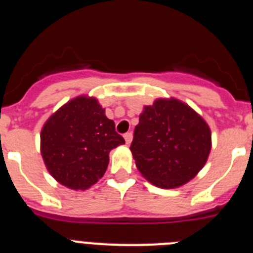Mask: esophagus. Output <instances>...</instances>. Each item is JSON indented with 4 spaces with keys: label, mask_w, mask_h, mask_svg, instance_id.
<instances>
[{
    "label": "esophagus",
    "mask_w": 253,
    "mask_h": 253,
    "mask_svg": "<svg viewBox=\"0 0 253 253\" xmlns=\"http://www.w3.org/2000/svg\"><path fill=\"white\" fill-rule=\"evenodd\" d=\"M124 139H125V143H126V144H130L131 140H133V134L125 133L124 134Z\"/></svg>",
    "instance_id": "esophagus-1"
}]
</instances>
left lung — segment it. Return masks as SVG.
<instances>
[{
    "label": "left lung",
    "instance_id": "left-lung-1",
    "mask_svg": "<svg viewBox=\"0 0 253 253\" xmlns=\"http://www.w3.org/2000/svg\"><path fill=\"white\" fill-rule=\"evenodd\" d=\"M211 149L208 123L175 97L143 107L130 151L144 178L161 189H176L193 180Z\"/></svg>",
    "mask_w": 253,
    "mask_h": 253
}]
</instances>
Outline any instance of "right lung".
Returning <instances> with one entry per match:
<instances>
[{"label": "right lung", "instance_id": "right-lung-1", "mask_svg": "<svg viewBox=\"0 0 253 253\" xmlns=\"http://www.w3.org/2000/svg\"><path fill=\"white\" fill-rule=\"evenodd\" d=\"M124 143L99 100L80 95L44 123L40 153L48 172L60 185L86 190L104 176L111 149Z\"/></svg>", "mask_w": 253, "mask_h": 253}]
</instances>
